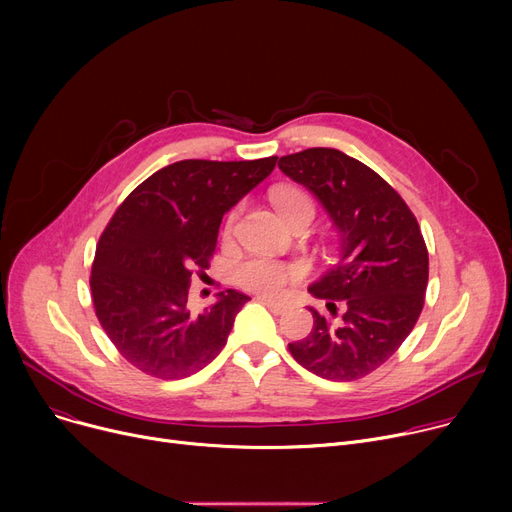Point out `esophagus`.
<instances>
[{
    "label": "esophagus",
    "mask_w": 512,
    "mask_h": 512,
    "mask_svg": "<svg viewBox=\"0 0 512 512\" xmlns=\"http://www.w3.org/2000/svg\"><path fill=\"white\" fill-rule=\"evenodd\" d=\"M263 305H267L270 307L276 315H280V313H284L286 309H288V305L286 303H282V301H276V299H270V297H257Z\"/></svg>",
    "instance_id": "obj_1"
}]
</instances>
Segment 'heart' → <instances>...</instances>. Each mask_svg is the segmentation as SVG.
I'll return each mask as SVG.
<instances>
[{
    "label": "heart",
    "instance_id": "heart-1",
    "mask_svg": "<svg viewBox=\"0 0 512 512\" xmlns=\"http://www.w3.org/2000/svg\"><path fill=\"white\" fill-rule=\"evenodd\" d=\"M276 211L280 213V218L288 224L294 226L297 222L307 220L311 224L313 215H315V205L313 199L303 191V188L297 186H276L272 195H270ZM236 211H232L226 220V230L232 232L236 224ZM236 280L240 286H245L249 290L261 292V294H270V297H276L280 294L290 282L299 280V270L294 265H288L278 259H267V257H253L242 261L236 270Z\"/></svg>",
    "mask_w": 512,
    "mask_h": 512
}]
</instances>
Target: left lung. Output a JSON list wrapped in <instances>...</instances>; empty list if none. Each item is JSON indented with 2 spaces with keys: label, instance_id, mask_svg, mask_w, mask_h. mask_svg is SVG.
Returning <instances> with one entry per match:
<instances>
[{
  "label": "left lung",
  "instance_id": "1",
  "mask_svg": "<svg viewBox=\"0 0 512 512\" xmlns=\"http://www.w3.org/2000/svg\"><path fill=\"white\" fill-rule=\"evenodd\" d=\"M278 168L319 199L340 234V259L309 286L313 330L290 342L299 365L332 382H353L384 365L415 328L429 276L427 247L409 205L359 159L313 147Z\"/></svg>",
  "mask_w": 512,
  "mask_h": 512
}]
</instances>
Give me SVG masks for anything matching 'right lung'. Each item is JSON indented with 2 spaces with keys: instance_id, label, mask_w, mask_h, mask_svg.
I'll return each instance as SVG.
<instances>
[{
  "instance_id": "right-lung-1",
  "label": "right lung",
  "mask_w": 512,
  "mask_h": 512,
  "mask_svg": "<svg viewBox=\"0 0 512 512\" xmlns=\"http://www.w3.org/2000/svg\"><path fill=\"white\" fill-rule=\"evenodd\" d=\"M276 161L182 159L141 182L116 209L95 251L91 294L101 328L130 365L182 380L220 355L251 299L230 288L193 313L188 286L195 270L209 267L224 213Z\"/></svg>"
}]
</instances>
